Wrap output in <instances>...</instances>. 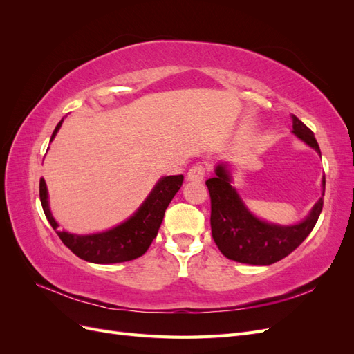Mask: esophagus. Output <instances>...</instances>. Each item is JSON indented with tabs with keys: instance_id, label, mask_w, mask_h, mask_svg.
<instances>
[{
	"instance_id": "obj_1",
	"label": "esophagus",
	"mask_w": 354,
	"mask_h": 354,
	"mask_svg": "<svg viewBox=\"0 0 354 354\" xmlns=\"http://www.w3.org/2000/svg\"><path fill=\"white\" fill-rule=\"evenodd\" d=\"M207 174V167L203 164H196L187 171V180L189 181H202Z\"/></svg>"
}]
</instances>
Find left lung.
I'll use <instances>...</instances> for the list:
<instances>
[{"label": "left lung", "instance_id": "left-lung-1", "mask_svg": "<svg viewBox=\"0 0 354 354\" xmlns=\"http://www.w3.org/2000/svg\"><path fill=\"white\" fill-rule=\"evenodd\" d=\"M292 133L320 153L313 131L295 115H292ZM230 183L232 177L226 164H218L216 176L205 181L211 198V232L214 242L224 257L238 263L269 266L285 259L313 230L324 208L325 177L322 178V198L315 203L306 220L294 226H279L257 218L245 207L236 189Z\"/></svg>", "mask_w": 354, "mask_h": 354}]
</instances>
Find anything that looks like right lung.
<instances>
[{
  "label": "right lung",
  "mask_w": 354,
  "mask_h": 354,
  "mask_svg": "<svg viewBox=\"0 0 354 354\" xmlns=\"http://www.w3.org/2000/svg\"><path fill=\"white\" fill-rule=\"evenodd\" d=\"M63 120L51 134L56 137ZM183 185V176L162 177L133 216L111 230L93 234H73L68 232H56L62 242L80 259L95 264L124 263L142 257L152 241L156 238L164 214L171 199ZM39 199L42 209L51 227L57 230L59 224L53 218L48 207V194L44 178L39 180Z\"/></svg>",
  "instance_id": "obj_1"
}]
</instances>
